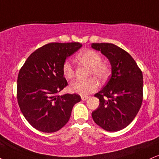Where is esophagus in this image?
Wrapping results in <instances>:
<instances>
[{
    "instance_id": "34e87169",
    "label": "esophagus",
    "mask_w": 159,
    "mask_h": 159,
    "mask_svg": "<svg viewBox=\"0 0 159 159\" xmlns=\"http://www.w3.org/2000/svg\"><path fill=\"white\" fill-rule=\"evenodd\" d=\"M81 100H83V101L87 100V99L89 98V96H87V95H81Z\"/></svg>"
}]
</instances>
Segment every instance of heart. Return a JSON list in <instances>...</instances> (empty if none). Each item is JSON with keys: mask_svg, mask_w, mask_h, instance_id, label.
<instances>
[{"mask_svg": "<svg viewBox=\"0 0 159 159\" xmlns=\"http://www.w3.org/2000/svg\"><path fill=\"white\" fill-rule=\"evenodd\" d=\"M77 59L82 64L90 67L89 74L94 75L101 81H105L110 74V66L108 63L102 61V57L97 51L85 49L77 55ZM63 75L66 79H72L75 75L73 66L69 61H65L62 66ZM99 83L95 78L87 81L78 80L70 85V90L73 93L86 95L94 93L98 89Z\"/></svg>", "mask_w": 159, "mask_h": 159, "instance_id": "heart-1", "label": "heart"}]
</instances>
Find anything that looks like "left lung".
Returning <instances> with one entry per match:
<instances>
[{
  "label": "left lung",
  "mask_w": 159,
  "mask_h": 159,
  "mask_svg": "<svg viewBox=\"0 0 159 159\" xmlns=\"http://www.w3.org/2000/svg\"><path fill=\"white\" fill-rule=\"evenodd\" d=\"M110 61L112 75L105 87L95 95L100 101L92 112L94 121L109 132L119 131L133 121L143 101V75L134 59L118 46L92 43Z\"/></svg>",
  "instance_id": "obj_1"
}]
</instances>
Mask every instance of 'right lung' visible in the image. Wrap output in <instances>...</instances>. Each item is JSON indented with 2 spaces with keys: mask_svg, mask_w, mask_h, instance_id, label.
<instances>
[{
  "mask_svg": "<svg viewBox=\"0 0 159 159\" xmlns=\"http://www.w3.org/2000/svg\"><path fill=\"white\" fill-rule=\"evenodd\" d=\"M81 47L78 42L47 43L33 52L20 68L17 81L19 107L38 130H59L68 122L74 105L81 101L78 94H57L68 85L63 64Z\"/></svg>",
  "mask_w": 159,
  "mask_h": 159,
  "instance_id": "obj_1",
  "label": "right lung"
}]
</instances>
